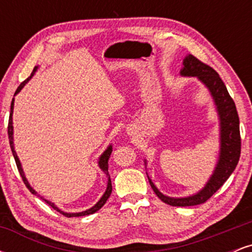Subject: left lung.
<instances>
[{"label":"left lung","mask_w":252,"mask_h":252,"mask_svg":"<svg viewBox=\"0 0 252 252\" xmlns=\"http://www.w3.org/2000/svg\"><path fill=\"white\" fill-rule=\"evenodd\" d=\"M181 74L198 77L210 89L211 94L215 98L221 126V148L219 162L205 189L200 190L198 194L189 196V198H169V196L163 195L162 193L158 192L152 180L148 179L155 194L166 204L170 206H194V205L204 204L209 200L235 170L241 158V131H239V117L235 102L215 68L189 54L184 60V68L181 70Z\"/></svg>","instance_id":"8db88e82"}]
</instances>
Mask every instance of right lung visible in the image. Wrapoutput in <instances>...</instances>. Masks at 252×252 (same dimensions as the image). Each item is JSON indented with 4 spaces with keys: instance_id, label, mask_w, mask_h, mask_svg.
<instances>
[{
    "instance_id": "add662e5",
    "label": "right lung",
    "mask_w": 252,
    "mask_h": 252,
    "mask_svg": "<svg viewBox=\"0 0 252 252\" xmlns=\"http://www.w3.org/2000/svg\"><path fill=\"white\" fill-rule=\"evenodd\" d=\"M35 71H36V67H34V70H33V72H32V74H31V76L28 77L27 79L25 80V82H22L21 84H20V86H19V88H17V90H16V92H15V94H17V92H19L20 90H21L22 88H24V85H25V84L27 83L28 80H30L32 77H33V74L35 73ZM13 109H14V99L11 100V105H10V115H9V121H8V137H9V144H10V148H11V153H13V155H14V158H15V162H16L17 169H19V172H20V175H21V178H22V180H24V182H25L26 187H27V189H30L32 193H33V194H36V192H35V190H34L33 189H32V187L30 186V184H28V181L26 180V176H25V174H24V170H22V168H21V164H20L19 158H17V155H16L15 150H14V144H13ZM111 152H112V147L110 146L109 148L106 149L105 152L103 153V155L100 156V158H99V167H100V169H102L103 172L105 173V174L108 175V176H110V175H109V172H108V168H109V163H108V161H109V158H110V155H111ZM111 190H112L111 179L109 178V181H108V187H106V190H105V193H104V195L102 196V198H100V200L98 201L97 204L94 205V207H91V209H90V210H88V211H84V212H79V213H65V212H63V211H60L59 209H58L57 206H54V204H53V202H50V201L45 200V199H42V200H45L46 202H47L48 205H50V206L52 207V209H54V210H56V211H58V212H59V213H62L63 216H65V217H82V216H89V215H92V213L97 212L98 210H99V209H102V207H103V205L105 204L106 200H108V199H109L110 194H111Z\"/></svg>"
}]
</instances>
